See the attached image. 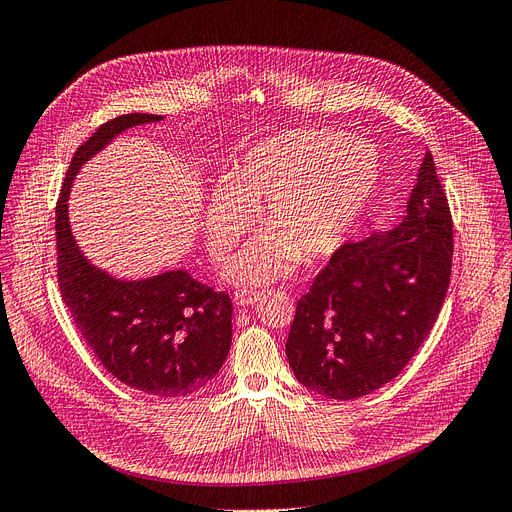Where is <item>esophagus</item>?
I'll list each match as a JSON object with an SVG mask.
<instances>
[{
	"mask_svg": "<svg viewBox=\"0 0 512 512\" xmlns=\"http://www.w3.org/2000/svg\"><path fill=\"white\" fill-rule=\"evenodd\" d=\"M259 299H261L259 291H238L234 295V304L236 306H253Z\"/></svg>",
	"mask_w": 512,
	"mask_h": 512,
	"instance_id": "1",
	"label": "esophagus"
}]
</instances>
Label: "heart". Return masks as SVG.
Here are the masks:
<instances>
[{"instance_id":"obj_1","label":"heart","mask_w":512,"mask_h":512,"mask_svg":"<svg viewBox=\"0 0 512 512\" xmlns=\"http://www.w3.org/2000/svg\"><path fill=\"white\" fill-rule=\"evenodd\" d=\"M380 154L363 139L297 128L259 143L234 164L204 204L208 251L223 259L259 208L266 232L227 261L223 278L255 287L285 278L304 257L335 253L380 181Z\"/></svg>"}]
</instances>
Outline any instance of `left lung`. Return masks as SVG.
<instances>
[{
  "label": "left lung",
  "instance_id": "8db88e82",
  "mask_svg": "<svg viewBox=\"0 0 512 512\" xmlns=\"http://www.w3.org/2000/svg\"><path fill=\"white\" fill-rule=\"evenodd\" d=\"M453 223L430 151L388 234L346 242L297 301L287 358L308 390L352 401L399 375L449 289Z\"/></svg>",
  "mask_w": 512,
  "mask_h": 512
}]
</instances>
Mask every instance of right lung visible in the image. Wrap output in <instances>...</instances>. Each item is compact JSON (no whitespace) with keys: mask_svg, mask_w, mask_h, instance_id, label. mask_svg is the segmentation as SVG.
I'll use <instances>...</instances> for the list:
<instances>
[{"mask_svg":"<svg viewBox=\"0 0 512 512\" xmlns=\"http://www.w3.org/2000/svg\"><path fill=\"white\" fill-rule=\"evenodd\" d=\"M154 113H126L99 126L75 151L56 202V266L73 323L101 365L130 388L181 399L204 388L223 367L232 346V301L187 270L143 280H120L92 266L69 225V194L80 168L120 132L149 122Z\"/></svg>","mask_w":512,"mask_h":512,"instance_id":"add662e5","label":"right lung"}]
</instances>
